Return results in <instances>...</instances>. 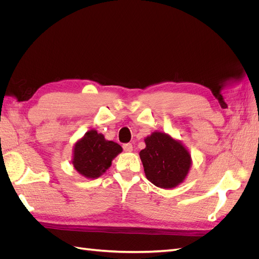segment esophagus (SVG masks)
I'll use <instances>...</instances> for the list:
<instances>
[{
  "label": "esophagus",
  "instance_id": "34e87169",
  "mask_svg": "<svg viewBox=\"0 0 259 259\" xmlns=\"http://www.w3.org/2000/svg\"><path fill=\"white\" fill-rule=\"evenodd\" d=\"M123 150L125 152H132L133 151V145L132 144H124L123 145Z\"/></svg>",
  "mask_w": 259,
  "mask_h": 259
}]
</instances>
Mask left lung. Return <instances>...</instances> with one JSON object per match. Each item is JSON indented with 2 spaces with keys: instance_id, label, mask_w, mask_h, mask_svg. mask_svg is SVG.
Masks as SVG:
<instances>
[{
  "instance_id": "1",
  "label": "left lung",
  "mask_w": 259,
  "mask_h": 259,
  "mask_svg": "<svg viewBox=\"0 0 259 259\" xmlns=\"http://www.w3.org/2000/svg\"><path fill=\"white\" fill-rule=\"evenodd\" d=\"M146 148L139 152L147 179L154 186L170 189L182 184L191 166L187 148L168 134L154 132L145 138Z\"/></svg>"
}]
</instances>
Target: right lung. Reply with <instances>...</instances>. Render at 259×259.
Instances as JSON below:
<instances>
[{"instance_id":"right-lung-1","label":"right lung","mask_w":259,"mask_h":259,"mask_svg":"<svg viewBox=\"0 0 259 259\" xmlns=\"http://www.w3.org/2000/svg\"><path fill=\"white\" fill-rule=\"evenodd\" d=\"M122 152V147L103 134L91 130L73 147L72 164L76 171L86 178H97L111 166L115 156Z\"/></svg>"}]
</instances>
